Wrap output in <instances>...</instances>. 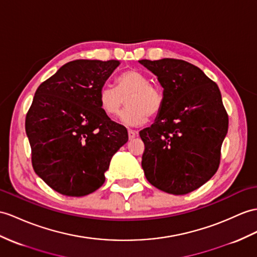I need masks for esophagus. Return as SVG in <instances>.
Returning a JSON list of instances; mask_svg holds the SVG:
<instances>
[{"mask_svg": "<svg viewBox=\"0 0 257 257\" xmlns=\"http://www.w3.org/2000/svg\"><path fill=\"white\" fill-rule=\"evenodd\" d=\"M137 133L136 131H134V130H128V139L130 140H133V139H135V137L137 136Z\"/></svg>", "mask_w": 257, "mask_h": 257, "instance_id": "34e87169", "label": "esophagus"}]
</instances>
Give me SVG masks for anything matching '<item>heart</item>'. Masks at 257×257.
Masks as SVG:
<instances>
[{
    "mask_svg": "<svg viewBox=\"0 0 257 257\" xmlns=\"http://www.w3.org/2000/svg\"><path fill=\"white\" fill-rule=\"evenodd\" d=\"M126 99V109L122 112L121 121L128 126L145 123L148 116L157 115L164 105V92L158 86L149 83L145 74L128 70L118 75L115 87L104 85L99 90V107L109 117H116Z\"/></svg>",
    "mask_w": 257,
    "mask_h": 257,
    "instance_id": "b5f03b06",
    "label": "heart"
}]
</instances>
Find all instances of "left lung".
Wrapping results in <instances>:
<instances>
[{"mask_svg": "<svg viewBox=\"0 0 257 257\" xmlns=\"http://www.w3.org/2000/svg\"><path fill=\"white\" fill-rule=\"evenodd\" d=\"M158 77L164 105L150 127L142 167L148 182L173 195L201 187L217 172L229 118L217 84L197 66L178 59L141 60Z\"/></svg>", "mask_w": 257, "mask_h": 257, "instance_id": "left-lung-1", "label": "left lung"}]
</instances>
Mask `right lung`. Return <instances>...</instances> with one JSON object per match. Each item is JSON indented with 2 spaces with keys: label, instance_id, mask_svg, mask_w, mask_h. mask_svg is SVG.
I'll return each instance as SVG.
<instances>
[{
  "label": "right lung",
  "instance_id": "1",
  "mask_svg": "<svg viewBox=\"0 0 257 257\" xmlns=\"http://www.w3.org/2000/svg\"><path fill=\"white\" fill-rule=\"evenodd\" d=\"M120 64L75 60L38 87L25 127L35 172L62 195L85 196L104 183L110 160L128 140L99 107V90Z\"/></svg>",
  "mask_w": 257,
  "mask_h": 257
}]
</instances>
